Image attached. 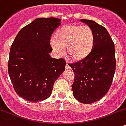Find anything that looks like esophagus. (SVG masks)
I'll return each instance as SVG.
<instances>
[{"mask_svg": "<svg viewBox=\"0 0 126 126\" xmlns=\"http://www.w3.org/2000/svg\"><path fill=\"white\" fill-rule=\"evenodd\" d=\"M66 69H67V70L71 69V67H69V66L68 65V64H67V63H66Z\"/></svg>", "mask_w": 126, "mask_h": 126, "instance_id": "esophagus-1", "label": "esophagus"}]
</instances>
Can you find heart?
Returning <instances> with one entry per match:
<instances>
[{"label":"heart","mask_w":126,"mask_h":126,"mask_svg":"<svg viewBox=\"0 0 126 126\" xmlns=\"http://www.w3.org/2000/svg\"><path fill=\"white\" fill-rule=\"evenodd\" d=\"M96 36L93 29L88 25H66L60 28L51 40L52 48L62 55L67 47L69 59L73 62L86 59L94 49Z\"/></svg>","instance_id":"heart-1"}]
</instances>
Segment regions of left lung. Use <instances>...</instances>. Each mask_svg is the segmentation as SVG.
I'll return each mask as SVG.
<instances>
[{
	"instance_id": "8db88e82",
	"label": "left lung",
	"mask_w": 126,
	"mask_h": 126,
	"mask_svg": "<svg viewBox=\"0 0 126 126\" xmlns=\"http://www.w3.org/2000/svg\"><path fill=\"white\" fill-rule=\"evenodd\" d=\"M81 22L94 31L95 47L86 59L69 66L75 75L74 97L80 103L91 104L106 94L112 84L116 67L115 45L104 26L90 20L81 19Z\"/></svg>"
}]
</instances>
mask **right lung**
I'll return each instance as SVG.
<instances>
[{
	"label": "right lung",
	"mask_w": 126,
	"mask_h": 126,
	"mask_svg": "<svg viewBox=\"0 0 126 126\" xmlns=\"http://www.w3.org/2000/svg\"><path fill=\"white\" fill-rule=\"evenodd\" d=\"M61 19L38 18L23 27L11 46L8 70L16 92L32 103L50 96L55 81L65 70L64 59L51 57V37Z\"/></svg>",
	"instance_id": "obj_1"
}]
</instances>
